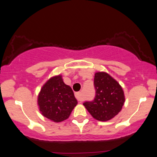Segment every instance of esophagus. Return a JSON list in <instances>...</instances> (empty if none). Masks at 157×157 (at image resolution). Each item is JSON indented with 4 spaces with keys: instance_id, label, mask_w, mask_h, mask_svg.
Listing matches in <instances>:
<instances>
[{
    "instance_id": "1",
    "label": "esophagus",
    "mask_w": 157,
    "mask_h": 157,
    "mask_svg": "<svg viewBox=\"0 0 157 157\" xmlns=\"http://www.w3.org/2000/svg\"><path fill=\"white\" fill-rule=\"evenodd\" d=\"M75 95V98H77V100H78V101L83 100V98H82V96L81 92H76Z\"/></svg>"
}]
</instances>
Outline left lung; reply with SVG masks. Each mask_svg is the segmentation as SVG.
Segmentation results:
<instances>
[{
	"instance_id": "left-lung-1",
	"label": "left lung",
	"mask_w": 157,
	"mask_h": 157,
	"mask_svg": "<svg viewBox=\"0 0 157 157\" xmlns=\"http://www.w3.org/2000/svg\"><path fill=\"white\" fill-rule=\"evenodd\" d=\"M95 98L83 104L92 117L101 122L114 118L122 109L125 97L122 86L105 72L94 74Z\"/></svg>"
}]
</instances>
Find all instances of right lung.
Wrapping results in <instances>:
<instances>
[{"label":"right lung","mask_w":157,"mask_h":157,"mask_svg":"<svg viewBox=\"0 0 157 157\" xmlns=\"http://www.w3.org/2000/svg\"><path fill=\"white\" fill-rule=\"evenodd\" d=\"M77 105L72 88L65 84L61 75L48 79L37 96V105L42 115L56 123L67 120Z\"/></svg>","instance_id":"1"}]
</instances>
